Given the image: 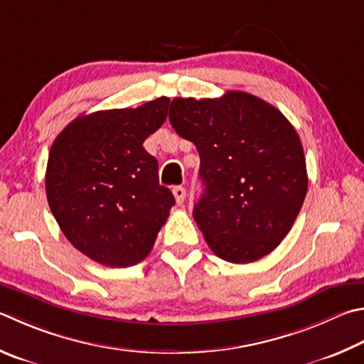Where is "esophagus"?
<instances>
[{
    "label": "esophagus",
    "instance_id": "1",
    "mask_svg": "<svg viewBox=\"0 0 364 364\" xmlns=\"http://www.w3.org/2000/svg\"><path fill=\"white\" fill-rule=\"evenodd\" d=\"M173 196H175V200L178 205H183L184 200H186V189L183 186H175L173 188Z\"/></svg>",
    "mask_w": 364,
    "mask_h": 364
}]
</instances>
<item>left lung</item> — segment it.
Masks as SVG:
<instances>
[{
	"label": "left lung",
	"instance_id": "obj_1",
	"mask_svg": "<svg viewBox=\"0 0 364 364\" xmlns=\"http://www.w3.org/2000/svg\"><path fill=\"white\" fill-rule=\"evenodd\" d=\"M170 124L200 156L203 196L194 220L221 259L247 264L274 251L307 194L299 135L267 102L229 90L220 98H175Z\"/></svg>",
	"mask_w": 364,
	"mask_h": 364
}]
</instances>
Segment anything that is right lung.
<instances>
[{
  "mask_svg": "<svg viewBox=\"0 0 364 364\" xmlns=\"http://www.w3.org/2000/svg\"><path fill=\"white\" fill-rule=\"evenodd\" d=\"M170 100L77 116L49 151L46 196L71 245L108 267H129L149 255L170 208L159 165L143 148L167 119Z\"/></svg>",
  "mask_w": 364,
  "mask_h": 364,
  "instance_id": "1",
  "label": "right lung"
}]
</instances>
